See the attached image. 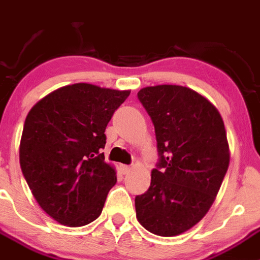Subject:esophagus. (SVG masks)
Listing matches in <instances>:
<instances>
[{
    "instance_id": "1",
    "label": "esophagus",
    "mask_w": 260,
    "mask_h": 260,
    "mask_svg": "<svg viewBox=\"0 0 260 260\" xmlns=\"http://www.w3.org/2000/svg\"><path fill=\"white\" fill-rule=\"evenodd\" d=\"M120 169H122L123 174H128L131 171V166L129 165H120Z\"/></svg>"
}]
</instances>
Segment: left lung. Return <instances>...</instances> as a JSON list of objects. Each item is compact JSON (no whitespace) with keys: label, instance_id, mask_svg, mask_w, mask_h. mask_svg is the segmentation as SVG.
Listing matches in <instances>:
<instances>
[{"label":"left lung","instance_id":"left-lung-1","mask_svg":"<svg viewBox=\"0 0 260 260\" xmlns=\"http://www.w3.org/2000/svg\"><path fill=\"white\" fill-rule=\"evenodd\" d=\"M137 96L153 123L158 152L150 188L135 200L137 220L155 235H180L205 217L228 171L223 120L189 87L148 86Z\"/></svg>","mask_w":260,"mask_h":260}]
</instances>
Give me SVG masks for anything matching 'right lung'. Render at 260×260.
Masks as SVG:
<instances>
[{"mask_svg":"<svg viewBox=\"0 0 260 260\" xmlns=\"http://www.w3.org/2000/svg\"><path fill=\"white\" fill-rule=\"evenodd\" d=\"M129 90L74 84L30 109L20 142V166L40 207L57 222L79 228L96 220L114 168L104 161L105 128Z\"/></svg>","mask_w":260,"mask_h":260,"instance_id":"1","label":"right lung"}]
</instances>
